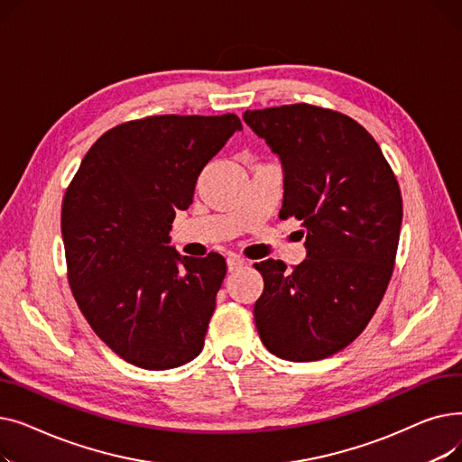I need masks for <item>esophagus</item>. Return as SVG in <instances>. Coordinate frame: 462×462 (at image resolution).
I'll list each match as a JSON object with an SVG mask.
<instances>
[{
	"label": "esophagus",
	"mask_w": 462,
	"mask_h": 462,
	"mask_svg": "<svg viewBox=\"0 0 462 462\" xmlns=\"http://www.w3.org/2000/svg\"><path fill=\"white\" fill-rule=\"evenodd\" d=\"M226 265H228V272H237V270L244 268V265H245V260H244V258H239V256H232V258H228Z\"/></svg>",
	"instance_id": "1"
}]
</instances>
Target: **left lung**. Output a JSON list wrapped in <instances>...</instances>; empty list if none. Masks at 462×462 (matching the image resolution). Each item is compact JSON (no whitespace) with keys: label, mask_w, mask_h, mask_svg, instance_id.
I'll return each mask as SVG.
<instances>
[{"label":"left lung","mask_w":462,"mask_h":462,"mask_svg":"<svg viewBox=\"0 0 462 462\" xmlns=\"http://www.w3.org/2000/svg\"><path fill=\"white\" fill-rule=\"evenodd\" d=\"M244 119L281 157L279 217L301 221L307 249L290 272L279 260L254 263L263 277L256 329L277 357H329L367 328L390 284L402 221L397 178L367 129L341 112L298 103Z\"/></svg>","instance_id":"8db88e82"}]
</instances>
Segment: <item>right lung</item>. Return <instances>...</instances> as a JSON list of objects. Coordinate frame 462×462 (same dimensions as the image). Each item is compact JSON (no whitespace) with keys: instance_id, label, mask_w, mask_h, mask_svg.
<instances>
[{"instance_id":"add662e5","label":"right lung","mask_w":462,"mask_h":462,"mask_svg":"<svg viewBox=\"0 0 462 462\" xmlns=\"http://www.w3.org/2000/svg\"><path fill=\"white\" fill-rule=\"evenodd\" d=\"M241 129L236 114L127 121L91 145L65 190L72 296L97 337L136 367L174 369L204 348L226 262L166 244L204 166Z\"/></svg>"}]
</instances>
